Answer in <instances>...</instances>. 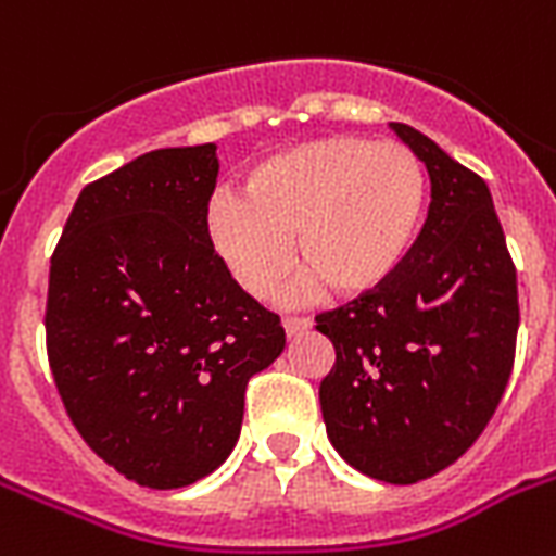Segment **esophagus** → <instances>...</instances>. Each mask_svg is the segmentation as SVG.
<instances>
[{
  "label": "esophagus",
  "mask_w": 556,
  "mask_h": 556,
  "mask_svg": "<svg viewBox=\"0 0 556 556\" xmlns=\"http://www.w3.org/2000/svg\"><path fill=\"white\" fill-rule=\"evenodd\" d=\"M282 329H286L288 338H296V334H305V331L312 329V320L308 317H286Z\"/></svg>",
  "instance_id": "obj_1"
}]
</instances>
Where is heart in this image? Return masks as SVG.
Returning a JSON list of instances; mask_svg holds the SVG:
<instances>
[{
  "label": "heart",
  "instance_id": "heart-1",
  "mask_svg": "<svg viewBox=\"0 0 556 556\" xmlns=\"http://www.w3.org/2000/svg\"><path fill=\"white\" fill-rule=\"evenodd\" d=\"M427 173L409 147L334 135L260 161L242 199L216 195L204 233L230 277L268 300L300 260L303 291L329 282L343 296L378 291L409 260L427 213Z\"/></svg>",
  "mask_w": 556,
  "mask_h": 556
}]
</instances>
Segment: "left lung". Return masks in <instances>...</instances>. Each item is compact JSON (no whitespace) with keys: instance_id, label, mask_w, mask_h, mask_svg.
I'll return each instance as SVG.
<instances>
[{"instance_id":"1","label":"left lung","mask_w":556,"mask_h":556,"mask_svg":"<svg viewBox=\"0 0 556 556\" xmlns=\"http://www.w3.org/2000/svg\"><path fill=\"white\" fill-rule=\"evenodd\" d=\"M395 135L430 176V210L387 286L317 314L334 346L320 383L331 444L389 484L430 479L465 456L508 387L519 300L491 190L406 124Z\"/></svg>"}]
</instances>
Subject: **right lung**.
I'll return each mask as SVG.
<instances>
[{"label":"right lung","instance_id":"1","mask_svg":"<svg viewBox=\"0 0 556 556\" xmlns=\"http://www.w3.org/2000/svg\"><path fill=\"white\" fill-rule=\"evenodd\" d=\"M216 143L147 152L83 187L51 256L48 364L83 441L173 491L233 450L248 380L286 349L279 317L204 233Z\"/></svg>","mask_w":556,"mask_h":556}]
</instances>
